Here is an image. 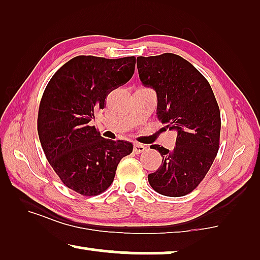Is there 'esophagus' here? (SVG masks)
Returning a JSON list of instances; mask_svg holds the SVG:
<instances>
[{
  "mask_svg": "<svg viewBox=\"0 0 260 260\" xmlns=\"http://www.w3.org/2000/svg\"><path fill=\"white\" fill-rule=\"evenodd\" d=\"M144 151H146L145 145H142V144H138V143H136L134 145V152L136 154H140V153H143Z\"/></svg>",
  "mask_w": 260,
  "mask_h": 260,
  "instance_id": "34e87169",
  "label": "esophagus"
}]
</instances>
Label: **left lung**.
<instances>
[{"label":"left lung","mask_w":260,"mask_h":260,"mask_svg":"<svg viewBox=\"0 0 260 260\" xmlns=\"http://www.w3.org/2000/svg\"><path fill=\"white\" fill-rule=\"evenodd\" d=\"M139 79L158 98L156 115L177 133L173 151L153 145L162 156L148 183L168 197L190 193L203 181L219 150L220 109L210 83L196 68L178 55L137 57Z\"/></svg>","instance_id":"obj_1"}]
</instances>
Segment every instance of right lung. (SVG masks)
I'll return each mask as SVG.
<instances>
[{
  "instance_id": "right-lung-1",
  "label": "right lung",
  "mask_w": 260,
  "mask_h": 260,
  "mask_svg": "<svg viewBox=\"0 0 260 260\" xmlns=\"http://www.w3.org/2000/svg\"><path fill=\"white\" fill-rule=\"evenodd\" d=\"M135 64V56L80 55L59 68L46 86L38 114L42 150L63 184L77 193L107 190L118 162L133 152V144L101 137L90 123L109 93L133 77Z\"/></svg>"
}]
</instances>
